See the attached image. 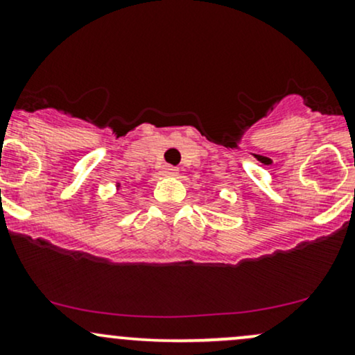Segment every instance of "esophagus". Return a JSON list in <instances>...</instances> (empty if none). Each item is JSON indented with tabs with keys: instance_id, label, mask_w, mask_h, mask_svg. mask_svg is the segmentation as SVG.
I'll list each match as a JSON object with an SVG mask.
<instances>
[{
	"instance_id": "esophagus-1",
	"label": "esophagus",
	"mask_w": 355,
	"mask_h": 355,
	"mask_svg": "<svg viewBox=\"0 0 355 355\" xmlns=\"http://www.w3.org/2000/svg\"><path fill=\"white\" fill-rule=\"evenodd\" d=\"M160 173L164 175V177H177L178 168H175V166H170V165H165V166H162Z\"/></svg>"
}]
</instances>
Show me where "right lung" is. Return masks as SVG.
<instances>
[{"instance_id":"add662e5","label":"right lung","mask_w":355,"mask_h":355,"mask_svg":"<svg viewBox=\"0 0 355 355\" xmlns=\"http://www.w3.org/2000/svg\"><path fill=\"white\" fill-rule=\"evenodd\" d=\"M116 189H120V183H116Z\"/></svg>"}]
</instances>
